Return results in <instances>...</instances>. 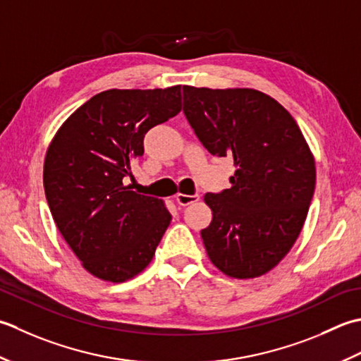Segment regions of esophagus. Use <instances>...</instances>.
I'll list each match as a JSON object with an SVG mask.
<instances>
[{
  "label": "esophagus",
  "mask_w": 361,
  "mask_h": 361,
  "mask_svg": "<svg viewBox=\"0 0 361 361\" xmlns=\"http://www.w3.org/2000/svg\"><path fill=\"white\" fill-rule=\"evenodd\" d=\"M197 201H200V195H183V193L176 195V202L179 205H190Z\"/></svg>",
  "instance_id": "34e87169"
}]
</instances>
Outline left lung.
Masks as SVG:
<instances>
[{
	"label": "left lung",
	"mask_w": 361,
	"mask_h": 361,
	"mask_svg": "<svg viewBox=\"0 0 361 361\" xmlns=\"http://www.w3.org/2000/svg\"><path fill=\"white\" fill-rule=\"evenodd\" d=\"M183 114L213 156L233 160L232 187L207 193L201 231L210 262L229 277L267 274L290 252L310 207L316 168L298 123L254 88L183 85Z\"/></svg>",
	"instance_id": "1"
}]
</instances>
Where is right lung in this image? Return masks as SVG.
<instances>
[{
  "label": "right lung",
  "mask_w": 361,
  "mask_h": 361,
  "mask_svg": "<svg viewBox=\"0 0 361 361\" xmlns=\"http://www.w3.org/2000/svg\"><path fill=\"white\" fill-rule=\"evenodd\" d=\"M180 85L101 92L73 112L47 151L43 187L51 215L82 267L120 283L148 267L170 226L161 200L124 185L151 128L178 115Z\"/></svg>",
  "instance_id": "right-lung-1"
}]
</instances>
